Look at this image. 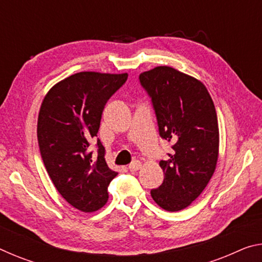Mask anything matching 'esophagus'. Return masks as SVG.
<instances>
[{"mask_svg":"<svg viewBox=\"0 0 262 262\" xmlns=\"http://www.w3.org/2000/svg\"><path fill=\"white\" fill-rule=\"evenodd\" d=\"M128 168H129L130 172H135L137 170H140V168H141V162H139V161L132 162L129 164V166H128Z\"/></svg>","mask_w":262,"mask_h":262,"instance_id":"esophagus-1","label":"esophagus"}]
</instances>
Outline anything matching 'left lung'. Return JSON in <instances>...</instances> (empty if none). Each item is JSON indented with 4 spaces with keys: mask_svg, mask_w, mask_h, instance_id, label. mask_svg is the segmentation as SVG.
I'll return each instance as SVG.
<instances>
[{
    "mask_svg": "<svg viewBox=\"0 0 262 262\" xmlns=\"http://www.w3.org/2000/svg\"><path fill=\"white\" fill-rule=\"evenodd\" d=\"M139 79L151 99L159 136L172 144V152L159 162L163 184L150 193L163 209L179 211L214 174L220 143L215 106L200 81L171 67H156Z\"/></svg>",
    "mask_w": 262,
    "mask_h": 262,
    "instance_id": "1",
    "label": "left lung"
}]
</instances>
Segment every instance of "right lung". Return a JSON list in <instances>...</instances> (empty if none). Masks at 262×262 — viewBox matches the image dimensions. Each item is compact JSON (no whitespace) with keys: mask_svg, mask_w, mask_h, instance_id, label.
I'll list each match as a JSON object with an SVG mask.
<instances>
[{"mask_svg":"<svg viewBox=\"0 0 262 262\" xmlns=\"http://www.w3.org/2000/svg\"><path fill=\"white\" fill-rule=\"evenodd\" d=\"M128 74L82 72L55 84L38 117V143L46 171L62 198L76 209L92 212L108 200L107 187L117 177L105 162V148L96 139L105 104Z\"/></svg>","mask_w":262,"mask_h":262,"instance_id":"obj_1","label":"right lung"}]
</instances>
